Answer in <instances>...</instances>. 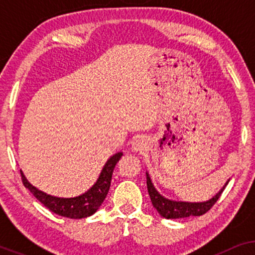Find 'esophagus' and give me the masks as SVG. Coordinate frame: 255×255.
<instances>
[{
	"label": "esophagus",
	"mask_w": 255,
	"mask_h": 255,
	"mask_svg": "<svg viewBox=\"0 0 255 255\" xmlns=\"http://www.w3.org/2000/svg\"><path fill=\"white\" fill-rule=\"evenodd\" d=\"M147 147V141L144 137H137L132 141V151L142 152Z\"/></svg>",
	"instance_id": "1"
}]
</instances>
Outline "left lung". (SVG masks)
Listing matches in <instances>:
<instances>
[{
    "label": "left lung",
    "instance_id": "8db88e82",
    "mask_svg": "<svg viewBox=\"0 0 255 255\" xmlns=\"http://www.w3.org/2000/svg\"><path fill=\"white\" fill-rule=\"evenodd\" d=\"M146 180H147L146 183H147V190L149 197H151L153 207L156 209V211H158L162 217H165L167 219L186 218L191 217V216L204 215L205 212H208L212 207H214V204L218 201V198L221 197L223 190L225 189L226 184H228L230 181L228 180L225 186L209 201L200 202V203H198V202L197 203H193V202H177L168 200V198L163 197L162 195H160L158 193V190H156L154 186H153L148 173H146Z\"/></svg>",
    "mask_w": 255,
    "mask_h": 255
}]
</instances>
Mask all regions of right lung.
<instances>
[{
	"label": "right lung",
	"mask_w": 255,
	"mask_h": 255,
	"mask_svg": "<svg viewBox=\"0 0 255 255\" xmlns=\"http://www.w3.org/2000/svg\"><path fill=\"white\" fill-rule=\"evenodd\" d=\"M122 155H123V153L118 152L113 156H110V159L104 165L102 172H101L95 184L88 191H86L85 194L76 197L62 198L51 196V195H47L44 191L33 187L26 180V177L24 176L22 170H20V176H22L24 187L27 188L32 193L33 196L41 204H44L47 209H50L52 212H54V214L59 216H62V217L81 219L89 217V216L95 214L99 210L101 204L103 203V201L106 200L108 191H109L110 188L111 177H113L115 166L120 161Z\"/></svg>",
	"instance_id": "obj_1"
}]
</instances>
